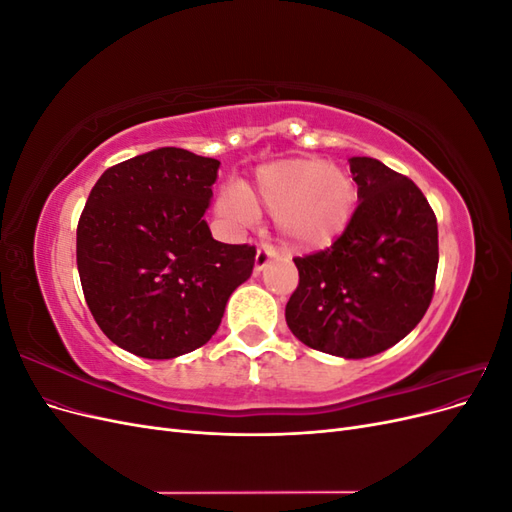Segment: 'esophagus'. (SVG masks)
I'll return each mask as SVG.
<instances>
[{"mask_svg":"<svg viewBox=\"0 0 512 512\" xmlns=\"http://www.w3.org/2000/svg\"><path fill=\"white\" fill-rule=\"evenodd\" d=\"M275 258H277V252L273 250V247H260V250L256 252V258H254V271L260 273Z\"/></svg>","mask_w":512,"mask_h":512,"instance_id":"34e87169","label":"esophagus"}]
</instances>
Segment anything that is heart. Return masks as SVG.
Wrapping results in <instances>:
<instances>
[{"instance_id": "heart-1", "label": "heart", "mask_w": 512, "mask_h": 512, "mask_svg": "<svg viewBox=\"0 0 512 512\" xmlns=\"http://www.w3.org/2000/svg\"><path fill=\"white\" fill-rule=\"evenodd\" d=\"M273 213L280 237L292 250L316 252L344 235L356 209V185L344 168L322 158H286L260 166L250 188L226 185L218 213L235 226Z\"/></svg>"}]
</instances>
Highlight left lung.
I'll return each instance as SVG.
<instances>
[{"mask_svg":"<svg viewBox=\"0 0 512 512\" xmlns=\"http://www.w3.org/2000/svg\"><path fill=\"white\" fill-rule=\"evenodd\" d=\"M348 162L361 203L331 247L294 258L299 286L286 322L309 348L367 359L425 316L438 271V222L408 177L374 158Z\"/></svg>","mask_w":512,"mask_h":512,"instance_id":"1","label":"left lung"}]
</instances>
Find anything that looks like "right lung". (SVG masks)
<instances>
[{"label":"right lung","instance_id":"right-lung-1","mask_svg":"<svg viewBox=\"0 0 512 512\" xmlns=\"http://www.w3.org/2000/svg\"><path fill=\"white\" fill-rule=\"evenodd\" d=\"M218 168L160 147L104 170L91 190L76 265L91 316L119 348L162 361L205 346L250 280L254 247L215 241L203 218Z\"/></svg>","mask_w":512,"mask_h":512}]
</instances>
